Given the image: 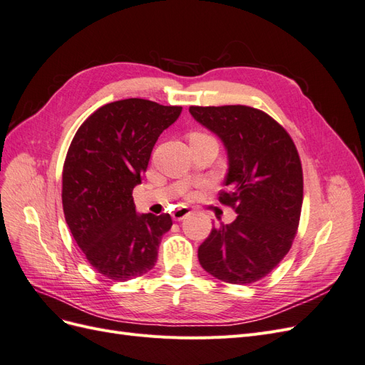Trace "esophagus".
<instances>
[{
    "label": "esophagus",
    "mask_w": 365,
    "mask_h": 365,
    "mask_svg": "<svg viewBox=\"0 0 365 365\" xmlns=\"http://www.w3.org/2000/svg\"><path fill=\"white\" fill-rule=\"evenodd\" d=\"M189 215H190V210L187 208V207H178V208H175L173 212H172V217L175 220H182L184 217H187Z\"/></svg>",
    "instance_id": "obj_1"
}]
</instances>
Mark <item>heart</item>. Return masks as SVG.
Here are the masks:
<instances>
[{
  "instance_id": "heart-1",
  "label": "heart",
  "mask_w": 365,
  "mask_h": 365,
  "mask_svg": "<svg viewBox=\"0 0 365 365\" xmlns=\"http://www.w3.org/2000/svg\"><path fill=\"white\" fill-rule=\"evenodd\" d=\"M201 137H208V135L202 134V132H192V134H190V140L192 138H201Z\"/></svg>"
}]
</instances>
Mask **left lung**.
<instances>
[{
  "label": "left lung",
  "instance_id": "obj_1",
  "mask_svg": "<svg viewBox=\"0 0 365 365\" xmlns=\"http://www.w3.org/2000/svg\"><path fill=\"white\" fill-rule=\"evenodd\" d=\"M190 114L224 141L230 169L217 200L237 213L231 224L212 228L197 259L225 283H254L277 267L295 239L303 204L300 155L288 130L257 108L190 106Z\"/></svg>",
  "mask_w": 365,
  "mask_h": 365
}]
</instances>
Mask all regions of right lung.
I'll return each instance as SVG.
<instances>
[{
	"mask_svg": "<svg viewBox=\"0 0 365 365\" xmlns=\"http://www.w3.org/2000/svg\"><path fill=\"white\" fill-rule=\"evenodd\" d=\"M181 111L145 98L106 103L83 121L68 148L62 170L65 220L86 260L109 280L141 277L155 267L172 217L135 213L132 190L160 134Z\"/></svg>",
	"mask_w": 365,
	"mask_h": 365,
	"instance_id": "1",
	"label": "right lung"
}]
</instances>
